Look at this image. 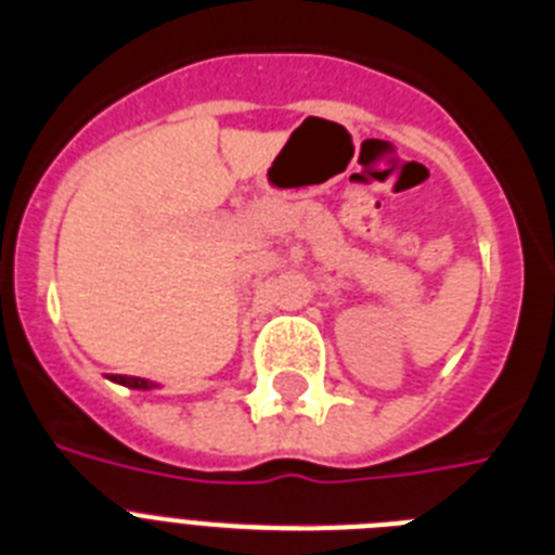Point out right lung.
I'll return each instance as SVG.
<instances>
[{"mask_svg":"<svg viewBox=\"0 0 555 555\" xmlns=\"http://www.w3.org/2000/svg\"><path fill=\"white\" fill-rule=\"evenodd\" d=\"M113 383H118V386H127V388H135V391H153V388H158L155 383H150V379L124 377V374H116V377H113Z\"/></svg>","mask_w":555,"mask_h":555,"instance_id":"add662e5","label":"right lung"}]
</instances>
